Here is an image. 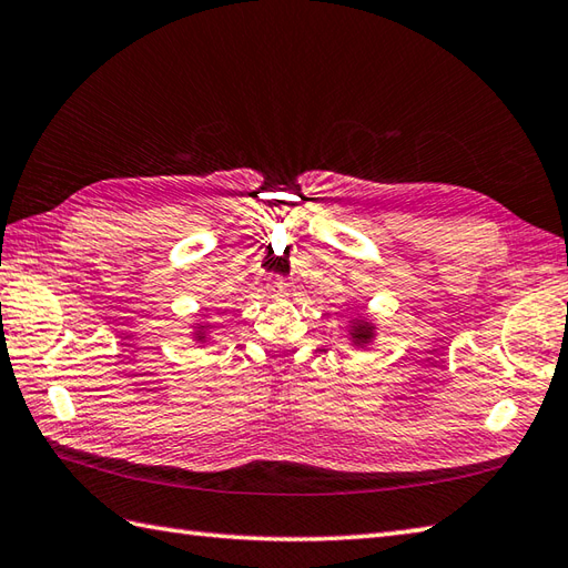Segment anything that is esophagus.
I'll list each match as a JSON object with an SVG mask.
<instances>
[{"mask_svg":"<svg viewBox=\"0 0 568 568\" xmlns=\"http://www.w3.org/2000/svg\"><path fill=\"white\" fill-rule=\"evenodd\" d=\"M271 293H273L275 297L291 295V283H285V281H273V283H271Z\"/></svg>","mask_w":568,"mask_h":568,"instance_id":"34e87169","label":"esophagus"}]
</instances>
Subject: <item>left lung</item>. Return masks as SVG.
I'll return each mask as SVG.
<instances>
[{
	"instance_id": "left-lung-1",
	"label": "left lung",
	"mask_w": 568,
	"mask_h": 568,
	"mask_svg": "<svg viewBox=\"0 0 568 568\" xmlns=\"http://www.w3.org/2000/svg\"><path fill=\"white\" fill-rule=\"evenodd\" d=\"M354 336H356V339H358V342H366V339H368V336H371V329H368V327H366V324H364V327H358V329H356V334H354Z\"/></svg>"
}]
</instances>
